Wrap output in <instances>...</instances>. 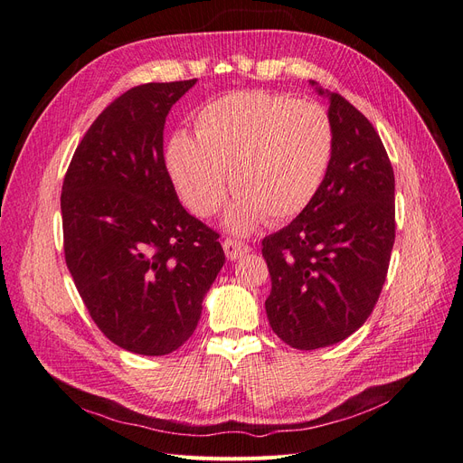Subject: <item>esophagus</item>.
Returning <instances> with one entry per match:
<instances>
[{"instance_id": "34e87169", "label": "esophagus", "mask_w": 463, "mask_h": 463, "mask_svg": "<svg viewBox=\"0 0 463 463\" xmlns=\"http://www.w3.org/2000/svg\"><path fill=\"white\" fill-rule=\"evenodd\" d=\"M222 250H225V256L227 260L234 261L238 258H242L244 253L250 251V248L244 244V242H238V241H231V238H227L225 242H222Z\"/></svg>"}]
</instances>
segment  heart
Returning <instances> with one entry per match:
<instances>
[{"label":"heart","instance_id":"heart-1","mask_svg":"<svg viewBox=\"0 0 463 463\" xmlns=\"http://www.w3.org/2000/svg\"><path fill=\"white\" fill-rule=\"evenodd\" d=\"M335 154V128L317 101L269 90H238L196 113L194 137L175 132L167 169L178 196L200 217L236 194L227 227L248 232L265 217L282 222L317 196Z\"/></svg>","mask_w":463,"mask_h":463}]
</instances>
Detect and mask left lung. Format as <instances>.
<instances>
[{"label": "left lung", "instance_id": "8db88e82", "mask_svg": "<svg viewBox=\"0 0 463 463\" xmlns=\"http://www.w3.org/2000/svg\"><path fill=\"white\" fill-rule=\"evenodd\" d=\"M329 101L331 169L288 227L263 238L275 335L296 350L348 338L375 307L394 246V171L377 130L342 96L309 80Z\"/></svg>", "mask_w": 463, "mask_h": 463}]
</instances>
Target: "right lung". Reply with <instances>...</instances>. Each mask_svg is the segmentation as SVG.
Listing matches in <instances>:
<instances>
[{"label":"right lung","mask_w":463,"mask_h":463,"mask_svg":"<svg viewBox=\"0 0 463 463\" xmlns=\"http://www.w3.org/2000/svg\"><path fill=\"white\" fill-rule=\"evenodd\" d=\"M194 80L118 96L80 140L61 194L65 261L99 331L118 348L165 355L192 336L225 251L178 202L163 127Z\"/></svg>","instance_id":"add662e5"}]
</instances>
